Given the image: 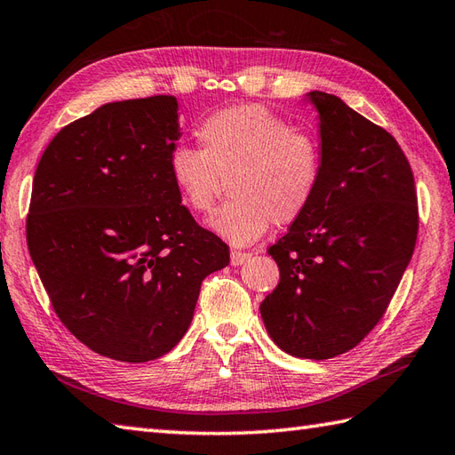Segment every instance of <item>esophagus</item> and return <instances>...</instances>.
<instances>
[{
  "label": "esophagus",
  "mask_w": 455,
  "mask_h": 455,
  "mask_svg": "<svg viewBox=\"0 0 455 455\" xmlns=\"http://www.w3.org/2000/svg\"><path fill=\"white\" fill-rule=\"evenodd\" d=\"M250 256H252V254L240 252V250H233V252H230V264H233V266H243Z\"/></svg>",
  "instance_id": "esophagus-1"
}]
</instances>
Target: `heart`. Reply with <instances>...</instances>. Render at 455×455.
Returning a JSON list of instances; mask_svg holds the SVG:
<instances>
[{
	"label": "heart",
	"instance_id": "heart-1",
	"mask_svg": "<svg viewBox=\"0 0 455 455\" xmlns=\"http://www.w3.org/2000/svg\"><path fill=\"white\" fill-rule=\"evenodd\" d=\"M201 148L178 144L168 154V173L180 199L207 215L228 180L230 199L209 227L233 246H250L275 220L289 225L311 205L323 176L316 134L291 127L262 105H236L211 113L197 129Z\"/></svg>",
	"mask_w": 455,
	"mask_h": 455
}]
</instances>
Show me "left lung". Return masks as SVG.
Segmentation results:
<instances>
[{
    "label": "left lung",
    "instance_id": "obj_1",
    "mask_svg": "<svg viewBox=\"0 0 455 455\" xmlns=\"http://www.w3.org/2000/svg\"><path fill=\"white\" fill-rule=\"evenodd\" d=\"M307 100L318 113L321 186L267 250L279 283L259 313L283 352L328 360L381 321L417 244L419 207L411 164L387 131L336 95Z\"/></svg>",
    "mask_w": 455,
    "mask_h": 455
}]
</instances>
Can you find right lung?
<instances>
[{
  "label": "right lung",
  "instance_id": "1",
  "mask_svg": "<svg viewBox=\"0 0 455 455\" xmlns=\"http://www.w3.org/2000/svg\"><path fill=\"white\" fill-rule=\"evenodd\" d=\"M180 137L173 95L105 103L58 132L35 172L33 264L68 331L119 362L168 354L203 279L230 259L170 180Z\"/></svg>",
  "mask_w": 455,
  "mask_h": 455
}]
</instances>
